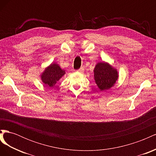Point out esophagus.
<instances>
[{
    "label": "esophagus",
    "mask_w": 156,
    "mask_h": 156,
    "mask_svg": "<svg viewBox=\"0 0 156 156\" xmlns=\"http://www.w3.org/2000/svg\"><path fill=\"white\" fill-rule=\"evenodd\" d=\"M84 69L83 68H80L79 69L77 70V72L79 73H83V72H84Z\"/></svg>",
    "instance_id": "34e87169"
}]
</instances>
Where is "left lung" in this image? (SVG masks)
Returning <instances> with one entry per match:
<instances>
[{
    "mask_svg": "<svg viewBox=\"0 0 156 156\" xmlns=\"http://www.w3.org/2000/svg\"><path fill=\"white\" fill-rule=\"evenodd\" d=\"M119 76L117 69L107 62H98L94 69V81L101 91L114 87Z\"/></svg>",
    "mask_w": 156,
    "mask_h": 156,
    "instance_id": "8db88e82",
    "label": "left lung"
}]
</instances>
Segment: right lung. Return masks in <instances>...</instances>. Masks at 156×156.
Listing matches in <instances>:
<instances>
[{
    "mask_svg": "<svg viewBox=\"0 0 156 156\" xmlns=\"http://www.w3.org/2000/svg\"><path fill=\"white\" fill-rule=\"evenodd\" d=\"M66 74V70L62 69L56 62H52L40 74L42 83L48 87H53L56 83Z\"/></svg>",
    "mask_w": 156,
    "mask_h": 156,
    "instance_id": "right-lung-1",
    "label": "right lung"
}]
</instances>
